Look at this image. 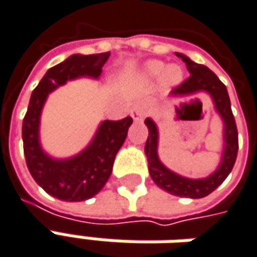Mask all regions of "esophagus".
Masks as SVG:
<instances>
[{"label": "esophagus", "mask_w": 257, "mask_h": 257, "mask_svg": "<svg viewBox=\"0 0 257 257\" xmlns=\"http://www.w3.org/2000/svg\"><path fill=\"white\" fill-rule=\"evenodd\" d=\"M146 115V105L145 102L139 101L137 102L135 105H134V108H132V111H131V116L134 118V120H139L144 119V116Z\"/></svg>", "instance_id": "obj_1"}]
</instances>
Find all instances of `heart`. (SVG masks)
<instances>
[{
  "label": "heart",
  "instance_id": "obj_1",
  "mask_svg": "<svg viewBox=\"0 0 257 257\" xmlns=\"http://www.w3.org/2000/svg\"><path fill=\"white\" fill-rule=\"evenodd\" d=\"M142 74L149 79L158 78L159 75V84L165 89H169L173 86H178L183 79V72L178 65H165V62L158 59H151L145 62L142 68Z\"/></svg>",
  "mask_w": 257,
  "mask_h": 257
}]
</instances>
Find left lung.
Here are the masks:
<instances>
[{"label": "left lung", "instance_id": "left-lung-1", "mask_svg": "<svg viewBox=\"0 0 257 257\" xmlns=\"http://www.w3.org/2000/svg\"><path fill=\"white\" fill-rule=\"evenodd\" d=\"M182 58V61L186 64L190 76L182 82L178 88L172 91V96H189L193 93L206 92L210 95L215 111L219 113L220 119L223 122V152L222 159L217 169L210 173L206 178L192 179L168 169L158 156V144H159V131L154 120L146 118L145 125L148 126L149 135L145 144V154L148 158V169L152 181L161 189L166 190L168 193L181 196V198H190V199H199L205 198L209 193H212L217 186L225 181L227 175L233 169L236 162L239 142H237V128L234 122L230 99L227 95V89L220 79L217 78L208 67L193 62L190 58L183 54H176Z\"/></svg>", "mask_w": 257, "mask_h": 257}]
</instances>
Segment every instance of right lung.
<instances>
[{"instance_id":"right-lung-1","label":"right lung","mask_w":257,"mask_h":257,"mask_svg":"<svg viewBox=\"0 0 257 257\" xmlns=\"http://www.w3.org/2000/svg\"><path fill=\"white\" fill-rule=\"evenodd\" d=\"M111 52L81 55L74 54L64 62L49 68L32 91L28 111L23 122L24 155L34 181L48 195L65 202L91 199L105 186L112 173L115 156L123 145L132 118L102 120L89 145L67 159L49 156L41 146L40 123L48 95L58 86L76 78L98 79Z\"/></svg>"}]
</instances>
